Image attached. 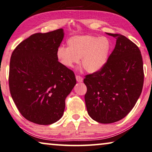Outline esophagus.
I'll use <instances>...</instances> for the list:
<instances>
[{"mask_svg": "<svg viewBox=\"0 0 152 152\" xmlns=\"http://www.w3.org/2000/svg\"><path fill=\"white\" fill-rule=\"evenodd\" d=\"M76 80L78 81V82H82L83 81V78L81 77V76H80V75H76Z\"/></svg>", "mask_w": 152, "mask_h": 152, "instance_id": "34e87169", "label": "esophagus"}]
</instances>
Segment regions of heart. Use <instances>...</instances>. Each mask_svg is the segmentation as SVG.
<instances>
[{
  "label": "heart",
  "mask_w": 152,
  "mask_h": 152,
  "mask_svg": "<svg viewBox=\"0 0 152 152\" xmlns=\"http://www.w3.org/2000/svg\"><path fill=\"white\" fill-rule=\"evenodd\" d=\"M68 48L60 46L56 57L61 65L72 68L80 63L88 72L95 73L101 71L107 61L112 45L106 37L85 35L72 37L67 41Z\"/></svg>",
  "instance_id": "b5f03b06"
}]
</instances>
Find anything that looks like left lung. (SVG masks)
Returning <instances> with one entry per match:
<instances>
[{
  "label": "left lung",
  "mask_w": 152,
  "mask_h": 152,
  "mask_svg": "<svg viewBox=\"0 0 152 152\" xmlns=\"http://www.w3.org/2000/svg\"><path fill=\"white\" fill-rule=\"evenodd\" d=\"M116 39L103 69L85 76L88 113L101 124L120 121L130 112L141 94L143 63L138 47L121 34H107Z\"/></svg>",
  "instance_id": "obj_1"
}]
</instances>
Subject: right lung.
<instances>
[{"instance_id":"right-lung-1","label":"right lung","mask_w":152,"mask_h":152,"mask_svg":"<svg viewBox=\"0 0 152 152\" xmlns=\"http://www.w3.org/2000/svg\"><path fill=\"white\" fill-rule=\"evenodd\" d=\"M64 34L62 28L33 34L11 56V95L20 113L34 124L50 125L60 120L66 98L76 84L73 71L56 57Z\"/></svg>"}]
</instances>
